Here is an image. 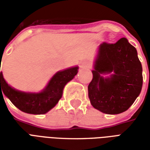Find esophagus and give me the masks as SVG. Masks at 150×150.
Listing matches in <instances>:
<instances>
[{"label":"esophagus","mask_w":150,"mask_h":150,"mask_svg":"<svg viewBox=\"0 0 150 150\" xmlns=\"http://www.w3.org/2000/svg\"><path fill=\"white\" fill-rule=\"evenodd\" d=\"M80 67L81 68H88V67H89V63L88 62H82L80 63Z\"/></svg>","instance_id":"1"}]
</instances>
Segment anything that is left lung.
Segmentation results:
<instances>
[{
  "label": "left lung",
  "mask_w": 150,
  "mask_h": 150,
  "mask_svg": "<svg viewBox=\"0 0 150 150\" xmlns=\"http://www.w3.org/2000/svg\"><path fill=\"white\" fill-rule=\"evenodd\" d=\"M108 73H113L109 78L101 76ZM92 75L88 97L95 108L106 114L128 110L142 91V63L136 48L125 38L100 44Z\"/></svg>",
  "instance_id": "obj_1"
}]
</instances>
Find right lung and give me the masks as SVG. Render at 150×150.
Wrapping results in <instances>:
<instances>
[{
  "label": "right lung",
  "instance_id": "add662e5",
  "mask_svg": "<svg viewBox=\"0 0 150 150\" xmlns=\"http://www.w3.org/2000/svg\"><path fill=\"white\" fill-rule=\"evenodd\" d=\"M77 72L78 67L57 72L50 80L46 88L39 93H25L15 90L5 82L1 72L0 95L3 96L2 93L5 94L18 109L24 112L45 114L59 102L62 97L64 86L75 77Z\"/></svg>",
  "mask_w": 150,
  "mask_h": 150
}]
</instances>
